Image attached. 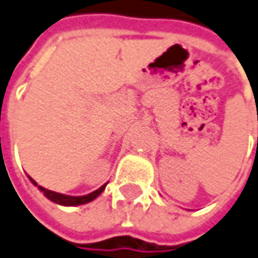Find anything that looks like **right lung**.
I'll list each match as a JSON object with an SVG mask.
<instances>
[{
  "label": "right lung",
  "mask_w": 258,
  "mask_h": 258,
  "mask_svg": "<svg viewBox=\"0 0 258 258\" xmlns=\"http://www.w3.org/2000/svg\"><path fill=\"white\" fill-rule=\"evenodd\" d=\"M31 182H32L33 185H36L38 186V183L32 179V178H29ZM107 183H104L101 188H99L97 190H94L92 194H89V195L85 196H69V195H63V194H57V192H53V190H49V189H45L39 186L42 192H43V195L46 196L48 199H50L52 202L57 203V205H63V206H76V205H83V203H87L93 201V199H96L97 196L104 190Z\"/></svg>",
  "instance_id": "obj_1"
}]
</instances>
